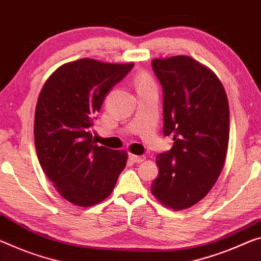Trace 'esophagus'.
<instances>
[{"label":"esophagus","instance_id":"34e87169","mask_svg":"<svg viewBox=\"0 0 261 261\" xmlns=\"http://www.w3.org/2000/svg\"><path fill=\"white\" fill-rule=\"evenodd\" d=\"M129 158L134 163H141L144 161V160H146L144 156H138V155H129Z\"/></svg>","mask_w":261,"mask_h":261}]
</instances>
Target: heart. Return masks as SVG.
Here are the masks:
<instances>
[{
	"instance_id": "obj_1",
	"label": "heart",
	"mask_w": 261,
	"mask_h": 261,
	"mask_svg": "<svg viewBox=\"0 0 261 261\" xmlns=\"http://www.w3.org/2000/svg\"><path fill=\"white\" fill-rule=\"evenodd\" d=\"M135 86L136 90H141L149 86H154V83L146 72H139L135 77Z\"/></svg>"
}]
</instances>
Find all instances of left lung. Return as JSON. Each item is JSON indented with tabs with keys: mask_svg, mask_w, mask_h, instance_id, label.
Masks as SVG:
<instances>
[{
	"mask_svg": "<svg viewBox=\"0 0 261 261\" xmlns=\"http://www.w3.org/2000/svg\"><path fill=\"white\" fill-rule=\"evenodd\" d=\"M163 90V133L174 146L159 154L160 174L150 187L169 209H189L209 194L225 162L230 110L216 73L186 55L154 58Z\"/></svg>",
	"mask_w": 261,
	"mask_h": 261,
	"instance_id": "1",
	"label": "left lung"
}]
</instances>
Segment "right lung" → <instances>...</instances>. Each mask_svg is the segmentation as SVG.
<instances>
[{
	"instance_id": "right-lung-1",
	"label": "right lung",
	"mask_w": 261,
	"mask_h": 261,
	"mask_svg": "<svg viewBox=\"0 0 261 261\" xmlns=\"http://www.w3.org/2000/svg\"><path fill=\"white\" fill-rule=\"evenodd\" d=\"M133 65L92 58L63 64L38 95L34 135L39 163L59 195L74 205L106 199L125 169L127 151L99 147L92 127L107 92Z\"/></svg>"
}]
</instances>
